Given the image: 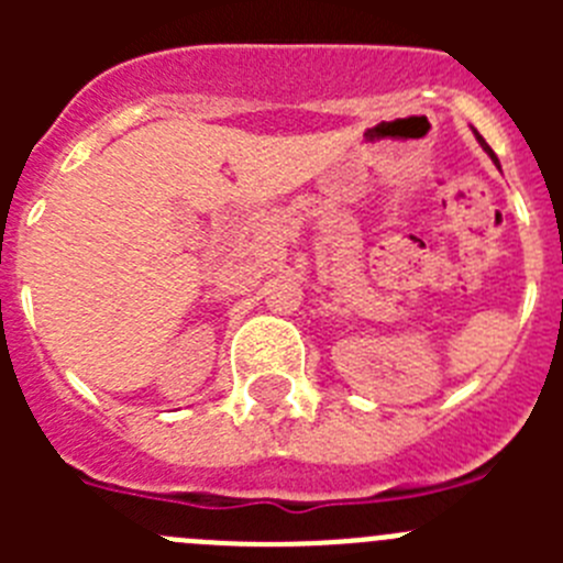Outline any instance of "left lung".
I'll list each match as a JSON object with an SVG mask.
<instances>
[{
  "label": "left lung",
  "instance_id": "8db88e82",
  "mask_svg": "<svg viewBox=\"0 0 563 563\" xmlns=\"http://www.w3.org/2000/svg\"><path fill=\"white\" fill-rule=\"evenodd\" d=\"M474 134H476V141H479V146H482V148H485V152H487V154H490V161H494V163H496V166H499V161H496V154H494V152H490V146H487V143H485V137H482V134H479V132H474Z\"/></svg>",
  "mask_w": 563,
  "mask_h": 563
}]
</instances>
